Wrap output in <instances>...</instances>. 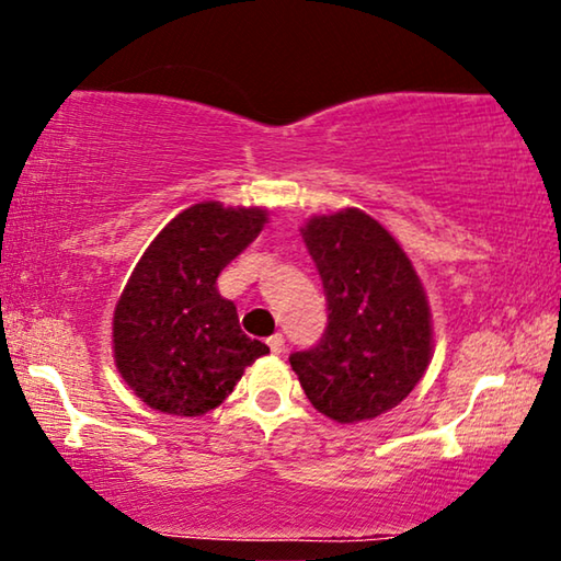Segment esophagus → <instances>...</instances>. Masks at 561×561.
I'll return each instance as SVG.
<instances>
[{"label": "esophagus", "instance_id": "esophagus-1", "mask_svg": "<svg viewBox=\"0 0 561 561\" xmlns=\"http://www.w3.org/2000/svg\"><path fill=\"white\" fill-rule=\"evenodd\" d=\"M267 344H270V351H272L274 356L284 354V336H282V334H274V336H270V339H267Z\"/></svg>", "mask_w": 561, "mask_h": 561}]
</instances>
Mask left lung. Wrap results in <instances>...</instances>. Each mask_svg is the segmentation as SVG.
<instances>
[{
  "instance_id": "obj_1",
  "label": "left lung",
  "mask_w": 561,
  "mask_h": 561,
  "mask_svg": "<svg viewBox=\"0 0 561 561\" xmlns=\"http://www.w3.org/2000/svg\"><path fill=\"white\" fill-rule=\"evenodd\" d=\"M301 237L324 284L329 324L289 364L319 413L371 421L401 403L431 364L428 297L396 237L358 207L314 215Z\"/></svg>"
}]
</instances>
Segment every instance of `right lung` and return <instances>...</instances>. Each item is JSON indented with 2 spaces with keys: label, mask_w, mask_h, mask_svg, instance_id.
Segmentation results:
<instances>
[{
  "label": "right lung",
  "mask_w": 561,
  "mask_h": 561,
  "mask_svg": "<svg viewBox=\"0 0 561 561\" xmlns=\"http://www.w3.org/2000/svg\"><path fill=\"white\" fill-rule=\"evenodd\" d=\"M267 222L262 207L207 201L187 207L150 242L113 311V358L146 405L170 415H205L244 368L270 354L240 329L217 277Z\"/></svg>",
  "instance_id": "add662e5"
}]
</instances>
